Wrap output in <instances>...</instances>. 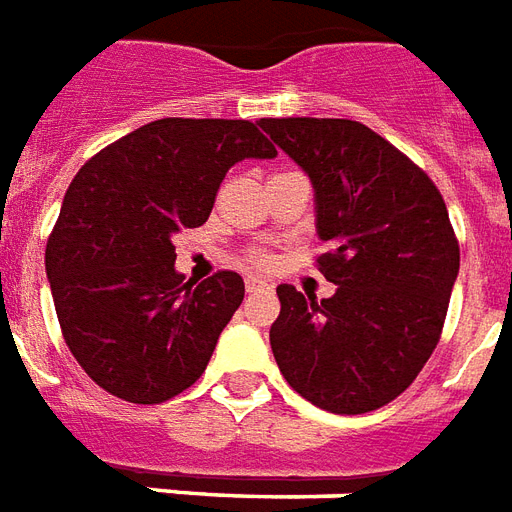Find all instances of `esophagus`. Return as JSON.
Returning <instances> with one entry per match:
<instances>
[{
  "label": "esophagus",
  "instance_id": "esophagus-1",
  "mask_svg": "<svg viewBox=\"0 0 512 512\" xmlns=\"http://www.w3.org/2000/svg\"><path fill=\"white\" fill-rule=\"evenodd\" d=\"M266 282L263 279H255V276H246V293H257V290H266Z\"/></svg>",
  "mask_w": 512,
  "mask_h": 512
}]
</instances>
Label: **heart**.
I'll list each match as a JSON object with an SVG mask.
<instances>
[{
	"mask_svg": "<svg viewBox=\"0 0 512 512\" xmlns=\"http://www.w3.org/2000/svg\"><path fill=\"white\" fill-rule=\"evenodd\" d=\"M252 263H255L257 268H266V266H271V257H268L266 252H257V255L252 257Z\"/></svg>",
	"mask_w": 512,
	"mask_h": 512,
	"instance_id": "1",
	"label": "heart"
}]
</instances>
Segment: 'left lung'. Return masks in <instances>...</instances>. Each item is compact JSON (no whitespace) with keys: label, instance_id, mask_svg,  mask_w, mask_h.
I'll return each instance as SVG.
<instances>
[{"label":"left lung","instance_id":"obj_1","mask_svg":"<svg viewBox=\"0 0 512 512\" xmlns=\"http://www.w3.org/2000/svg\"><path fill=\"white\" fill-rule=\"evenodd\" d=\"M314 189L317 301L279 285L271 350L320 410L372 412L404 393L437 347L458 276V241L434 181L361 121L260 119Z\"/></svg>","mask_w":512,"mask_h":512}]
</instances>
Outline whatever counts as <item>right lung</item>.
Wrapping results in <instances>:
<instances>
[{
  "label": "right lung",
  "mask_w": 512,
  "mask_h": 512,
  "mask_svg": "<svg viewBox=\"0 0 512 512\" xmlns=\"http://www.w3.org/2000/svg\"><path fill=\"white\" fill-rule=\"evenodd\" d=\"M244 119H160L94 154L62 200L45 249L64 342L102 391L160 404L206 372L244 279L184 282L173 236L203 225L225 173L274 160Z\"/></svg>",
  "instance_id": "1"
}]
</instances>
